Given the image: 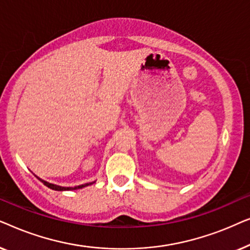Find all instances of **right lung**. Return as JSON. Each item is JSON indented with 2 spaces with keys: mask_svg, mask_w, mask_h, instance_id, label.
<instances>
[{
  "mask_svg": "<svg viewBox=\"0 0 250 250\" xmlns=\"http://www.w3.org/2000/svg\"><path fill=\"white\" fill-rule=\"evenodd\" d=\"M37 179H39L41 182H42L44 186H46L47 188H50V189H52V190H56V191H68V190H77V189H83V188H85V187H88V186H91V184H93V183H95V181L94 182H90V183H85V184H81V186H76V187H60V186H57V184H52V183H49V182H46V181H44V180H42V179H40L39 176H36Z\"/></svg>",
  "mask_w": 250,
  "mask_h": 250,
  "instance_id": "1",
  "label": "right lung"
}]
</instances>
